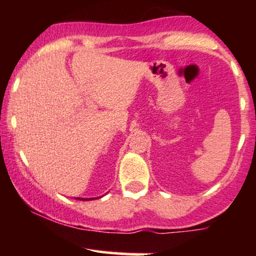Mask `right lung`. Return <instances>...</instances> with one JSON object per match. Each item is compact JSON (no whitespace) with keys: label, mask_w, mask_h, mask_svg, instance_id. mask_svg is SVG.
Instances as JSON below:
<instances>
[{"label":"right lung","mask_w":256,"mask_h":256,"mask_svg":"<svg viewBox=\"0 0 256 256\" xmlns=\"http://www.w3.org/2000/svg\"><path fill=\"white\" fill-rule=\"evenodd\" d=\"M78 200H94V198H78Z\"/></svg>","instance_id":"1"}]
</instances>
